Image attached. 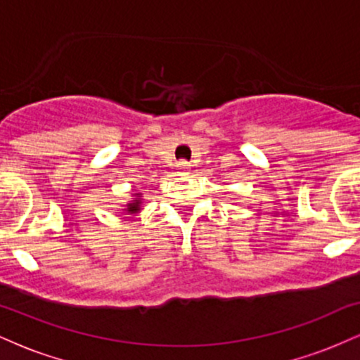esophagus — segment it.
Instances as JSON below:
<instances>
[{
    "label": "esophagus",
    "instance_id": "1",
    "mask_svg": "<svg viewBox=\"0 0 360 360\" xmlns=\"http://www.w3.org/2000/svg\"><path fill=\"white\" fill-rule=\"evenodd\" d=\"M177 166H179V171L181 172H188L189 171V162H186V160H181V162L177 164Z\"/></svg>",
    "mask_w": 360,
    "mask_h": 360
}]
</instances>
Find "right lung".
<instances>
[{"label": "right lung", "mask_w": 360, "mask_h": 360, "mask_svg": "<svg viewBox=\"0 0 360 360\" xmlns=\"http://www.w3.org/2000/svg\"><path fill=\"white\" fill-rule=\"evenodd\" d=\"M137 196H139V194H137ZM139 205H140V198H137V200H135L134 203H128V212H130V213L139 212V210H140Z\"/></svg>", "instance_id": "1"}]
</instances>
